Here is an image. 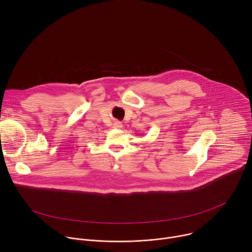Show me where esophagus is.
I'll list each match as a JSON object with an SVG mask.
<instances>
[{
	"mask_svg": "<svg viewBox=\"0 0 252 252\" xmlns=\"http://www.w3.org/2000/svg\"><path fill=\"white\" fill-rule=\"evenodd\" d=\"M113 126H114L115 128H122L123 127V124L121 122H115Z\"/></svg>",
	"mask_w": 252,
	"mask_h": 252,
	"instance_id": "34e87169",
	"label": "esophagus"
}]
</instances>
